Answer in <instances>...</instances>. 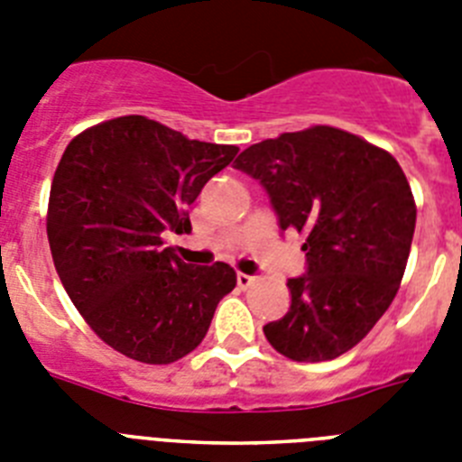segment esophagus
Returning <instances> with one entry per match:
<instances>
[{"instance_id":"34e87169","label":"esophagus","mask_w":462,"mask_h":462,"mask_svg":"<svg viewBox=\"0 0 462 462\" xmlns=\"http://www.w3.org/2000/svg\"><path fill=\"white\" fill-rule=\"evenodd\" d=\"M236 280H238V287L240 289H250L252 284H254V282H256V277L254 275H247V273H238V277H236Z\"/></svg>"}]
</instances>
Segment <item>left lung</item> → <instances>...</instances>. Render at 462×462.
<instances>
[{
  "mask_svg": "<svg viewBox=\"0 0 462 462\" xmlns=\"http://www.w3.org/2000/svg\"><path fill=\"white\" fill-rule=\"evenodd\" d=\"M236 169L263 185L282 231L303 236L308 273L287 282L291 308L263 326L282 356L319 363L356 346L393 303L416 206L386 150L317 125L250 145Z\"/></svg>",
  "mask_w": 462,
  "mask_h": 462,
  "instance_id": "obj_1",
  "label": "left lung"
}]
</instances>
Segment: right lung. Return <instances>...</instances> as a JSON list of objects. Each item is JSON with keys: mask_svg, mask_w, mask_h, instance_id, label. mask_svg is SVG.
Returning a JSON list of instances; mask_svg holds the SVG:
<instances>
[{"mask_svg": "<svg viewBox=\"0 0 462 462\" xmlns=\"http://www.w3.org/2000/svg\"><path fill=\"white\" fill-rule=\"evenodd\" d=\"M236 154L143 116L94 125L67 145L48 243L71 303L116 352L150 365L187 356L234 291V268L189 266L164 247V231L189 234L187 208Z\"/></svg>", "mask_w": 462, "mask_h": 462, "instance_id": "add662e5", "label": "right lung"}]
</instances>
